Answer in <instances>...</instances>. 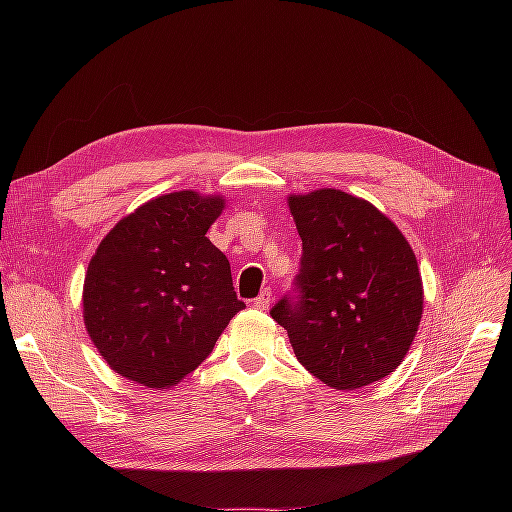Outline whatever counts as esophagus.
<instances>
[{
    "mask_svg": "<svg viewBox=\"0 0 512 512\" xmlns=\"http://www.w3.org/2000/svg\"><path fill=\"white\" fill-rule=\"evenodd\" d=\"M271 299H273L271 290L265 288V290H262V292L258 294V297L254 299V307H256V309H262V312H265V309H269V305H271Z\"/></svg>",
    "mask_w": 512,
    "mask_h": 512,
    "instance_id": "esophagus-1",
    "label": "esophagus"
}]
</instances>
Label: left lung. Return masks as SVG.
Instances as JSON below:
<instances>
[{
	"label": "left lung",
	"instance_id": "8db88e82",
	"mask_svg": "<svg viewBox=\"0 0 512 512\" xmlns=\"http://www.w3.org/2000/svg\"><path fill=\"white\" fill-rule=\"evenodd\" d=\"M303 241L294 294L271 307L299 363L337 391L389 376L423 314V280L401 230L363 198L322 188L288 196Z\"/></svg>",
	"mask_w": 512,
	"mask_h": 512
}]
</instances>
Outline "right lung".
<instances>
[{"instance_id":"add662e5","label":"right lung","mask_w":512,"mask_h":512,"mask_svg":"<svg viewBox=\"0 0 512 512\" xmlns=\"http://www.w3.org/2000/svg\"><path fill=\"white\" fill-rule=\"evenodd\" d=\"M226 200L183 190L119 220L89 260L83 318L119 376L170 389L203 363L245 307L230 262L205 235Z\"/></svg>"}]
</instances>
